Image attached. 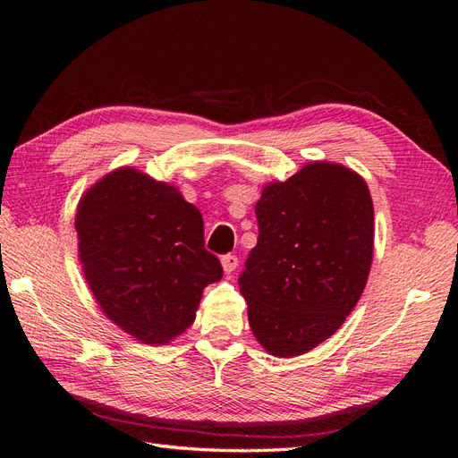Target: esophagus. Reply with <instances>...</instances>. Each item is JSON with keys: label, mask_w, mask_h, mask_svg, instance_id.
Instances as JSON below:
<instances>
[{"label": "esophagus", "mask_w": 458, "mask_h": 458, "mask_svg": "<svg viewBox=\"0 0 458 458\" xmlns=\"http://www.w3.org/2000/svg\"><path fill=\"white\" fill-rule=\"evenodd\" d=\"M222 269H224V274H234L236 271V267H238V258L236 256H232V254H228V256H222Z\"/></svg>", "instance_id": "obj_1"}]
</instances>
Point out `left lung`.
Returning <instances> with one entry per match:
<instances>
[{"mask_svg": "<svg viewBox=\"0 0 458 458\" xmlns=\"http://www.w3.org/2000/svg\"><path fill=\"white\" fill-rule=\"evenodd\" d=\"M259 236L240 293L256 340L271 356L307 354L343 327L374 258L366 181L340 163L310 161L271 181L256 204Z\"/></svg>", "mask_w": 458, "mask_h": 458, "instance_id": "8db88e82", "label": "left lung"}]
</instances>
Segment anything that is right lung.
<instances>
[{"instance_id": "obj_1", "label": "right lung", "mask_w": 458, "mask_h": 458, "mask_svg": "<svg viewBox=\"0 0 458 458\" xmlns=\"http://www.w3.org/2000/svg\"><path fill=\"white\" fill-rule=\"evenodd\" d=\"M84 279L102 313L149 346L182 335L202 291L222 279L204 222L177 187L118 167L82 194L74 218Z\"/></svg>"}]
</instances>
